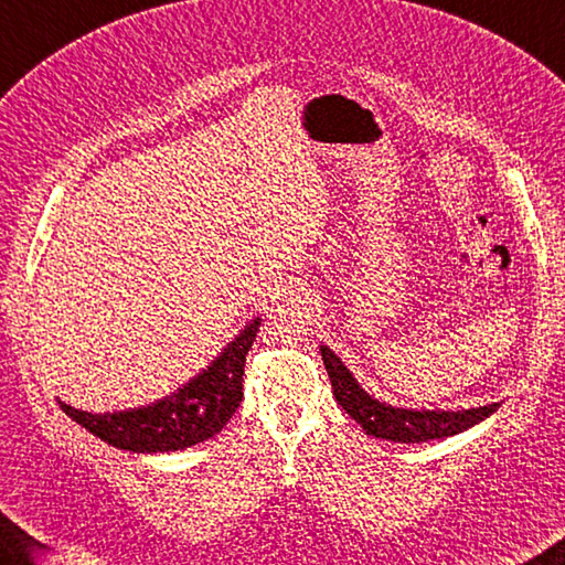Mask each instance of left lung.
Masks as SVG:
<instances>
[{
	"label": "left lung",
	"instance_id": "obj_1",
	"mask_svg": "<svg viewBox=\"0 0 565 565\" xmlns=\"http://www.w3.org/2000/svg\"><path fill=\"white\" fill-rule=\"evenodd\" d=\"M322 364L328 369L332 383V395L342 405V411L356 419L366 435L388 439V441H429L459 435V431L473 427L493 415L500 403H490L483 407H471V411H407V407H393L376 401L369 395L356 379L350 374L340 356L330 352L328 347H320Z\"/></svg>",
	"mask_w": 565,
	"mask_h": 565
}]
</instances>
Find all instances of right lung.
<instances>
[{
	"mask_svg": "<svg viewBox=\"0 0 565 565\" xmlns=\"http://www.w3.org/2000/svg\"><path fill=\"white\" fill-rule=\"evenodd\" d=\"M259 326L262 318L249 320L211 366L162 401L118 413H84L67 403H60V407L94 437L118 449L154 454L194 447L218 435L239 407L245 356Z\"/></svg>",
	"mask_w": 565,
	"mask_h": 565,
	"instance_id": "1",
	"label": "right lung"
}]
</instances>
